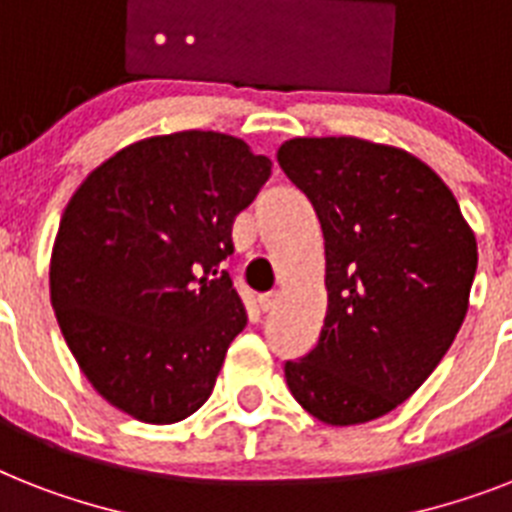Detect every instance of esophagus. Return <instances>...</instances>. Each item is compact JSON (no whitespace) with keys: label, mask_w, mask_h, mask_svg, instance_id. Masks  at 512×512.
<instances>
[{"label":"esophagus","mask_w":512,"mask_h":512,"mask_svg":"<svg viewBox=\"0 0 512 512\" xmlns=\"http://www.w3.org/2000/svg\"><path fill=\"white\" fill-rule=\"evenodd\" d=\"M257 307H260L263 313H268V310H273V307H276V292L257 294Z\"/></svg>","instance_id":"obj_1"}]
</instances>
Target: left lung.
Masks as SVG:
<instances>
[{
    "label": "left lung",
    "instance_id": "left-lung-1",
    "mask_svg": "<svg viewBox=\"0 0 512 512\" xmlns=\"http://www.w3.org/2000/svg\"><path fill=\"white\" fill-rule=\"evenodd\" d=\"M278 165L313 202L328 307L286 384L328 426L392 413L447 355L468 313L479 249L442 178L405 149L355 136L289 139Z\"/></svg>",
    "mask_w": 512,
    "mask_h": 512
}]
</instances>
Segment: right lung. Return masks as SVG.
<instances>
[{
  "label": "right lung",
  "mask_w": 512,
  "mask_h": 512,
  "mask_svg": "<svg viewBox=\"0 0 512 512\" xmlns=\"http://www.w3.org/2000/svg\"><path fill=\"white\" fill-rule=\"evenodd\" d=\"M270 160L218 131L141 139L91 170L54 239L49 292L91 386L144 423L213 394L247 310L226 270L231 226Z\"/></svg>",
  "instance_id": "right-lung-1"
}]
</instances>
